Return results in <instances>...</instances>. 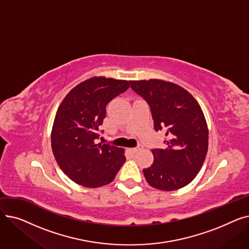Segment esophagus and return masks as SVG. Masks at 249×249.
Instances as JSON below:
<instances>
[{
    "label": "esophagus",
    "mask_w": 249,
    "mask_h": 249,
    "mask_svg": "<svg viewBox=\"0 0 249 249\" xmlns=\"http://www.w3.org/2000/svg\"><path fill=\"white\" fill-rule=\"evenodd\" d=\"M143 148V145L142 144H138L136 147H134V148H130L129 150L131 151V152H133V153H136L137 151H139V150H141Z\"/></svg>",
    "instance_id": "esophagus-1"
}]
</instances>
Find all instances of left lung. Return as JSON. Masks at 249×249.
I'll return each instance as SVG.
<instances>
[{
	"label": "left lung",
	"instance_id": "left-lung-1",
	"mask_svg": "<svg viewBox=\"0 0 249 249\" xmlns=\"http://www.w3.org/2000/svg\"><path fill=\"white\" fill-rule=\"evenodd\" d=\"M130 87L146 101L155 131H165V148H154V161L143 174L158 190L175 191L196 178L208 151V127L198 102L181 87L160 80L133 81Z\"/></svg>",
	"mask_w": 249,
	"mask_h": 249
}]
</instances>
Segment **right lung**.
Masks as SVG:
<instances>
[{"label": "right lung", "instance_id": "add662e5", "mask_svg": "<svg viewBox=\"0 0 249 249\" xmlns=\"http://www.w3.org/2000/svg\"><path fill=\"white\" fill-rule=\"evenodd\" d=\"M130 82L91 77L74 87L60 104L52 127L51 147L61 171L87 188L108 185L125 162L124 149L98 143L106 107Z\"/></svg>", "mask_w": 249, "mask_h": 249}]
</instances>
